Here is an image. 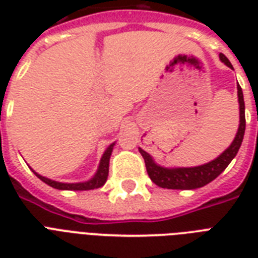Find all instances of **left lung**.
Masks as SVG:
<instances>
[{
  "label": "left lung",
  "instance_id": "left-lung-1",
  "mask_svg": "<svg viewBox=\"0 0 258 258\" xmlns=\"http://www.w3.org/2000/svg\"><path fill=\"white\" fill-rule=\"evenodd\" d=\"M220 60L224 64L233 68L230 61L225 54L220 53ZM237 95H238V103H240V125L238 131L232 142V145L221 154L220 157L216 158L214 161L209 162L206 165L197 166V167H176V169H167L157 165L150 154L145 150L139 149V153L145 159L146 169L149 174L150 179L154 183L158 184L159 187L163 188H174V190H192V188L202 187L205 184L210 183L214 180L221 172L224 171L229 166V163L236 157L238 150L241 147L242 139L245 134V103L242 89L240 86H237Z\"/></svg>",
  "mask_w": 258,
  "mask_h": 258
}]
</instances>
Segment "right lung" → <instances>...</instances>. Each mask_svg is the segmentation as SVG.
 I'll use <instances>...</instances> for the list:
<instances>
[{"label": "right lung", "instance_id": "add662e5", "mask_svg": "<svg viewBox=\"0 0 258 258\" xmlns=\"http://www.w3.org/2000/svg\"><path fill=\"white\" fill-rule=\"evenodd\" d=\"M113 145H109L107 147V150L103 154V157L100 159V165H99V169H97L96 174L93 175V178H91L87 182H79V183H61V182H56V180H52L49 178H45V176L40 175L36 171H33L36 175L42 180L45 182L46 184H49L50 187L57 188V190H93V188L101 187L103 184L105 183L107 180V176H108V167H109V158H111V153H112Z\"/></svg>", "mask_w": 258, "mask_h": 258}]
</instances>
